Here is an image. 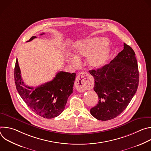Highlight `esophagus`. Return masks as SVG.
Wrapping results in <instances>:
<instances>
[{"mask_svg": "<svg viewBox=\"0 0 151 151\" xmlns=\"http://www.w3.org/2000/svg\"><path fill=\"white\" fill-rule=\"evenodd\" d=\"M91 85V76L87 73L82 72L78 75L75 81V87L81 93L88 90Z\"/></svg>", "mask_w": 151, "mask_h": 151, "instance_id": "esophagus-1", "label": "esophagus"}]
</instances>
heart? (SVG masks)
Instances as JSON below:
<instances>
[{"label": "heart", "instance_id": "b5f03b06", "mask_svg": "<svg viewBox=\"0 0 151 151\" xmlns=\"http://www.w3.org/2000/svg\"><path fill=\"white\" fill-rule=\"evenodd\" d=\"M107 39L93 37L79 41L75 45L76 57L70 58V63L73 66L79 64L78 58L88 57L87 63L91 69H97L103 66L110 55V49L106 45Z\"/></svg>", "mask_w": 151, "mask_h": 151}]
</instances>
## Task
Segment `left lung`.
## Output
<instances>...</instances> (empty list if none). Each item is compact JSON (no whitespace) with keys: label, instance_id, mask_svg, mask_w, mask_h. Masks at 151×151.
Segmentation results:
<instances>
[{"label":"left lung","instance_id":"1","mask_svg":"<svg viewBox=\"0 0 151 151\" xmlns=\"http://www.w3.org/2000/svg\"><path fill=\"white\" fill-rule=\"evenodd\" d=\"M135 55L133 50L124 43V50L109 64L89 70L94 77V90L99 100L90 113L97 119L116 118L126 109L136 93L139 73Z\"/></svg>","mask_w":151,"mask_h":151}]
</instances>
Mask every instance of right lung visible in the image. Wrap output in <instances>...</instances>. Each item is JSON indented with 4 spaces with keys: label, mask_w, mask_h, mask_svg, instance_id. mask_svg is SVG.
Listing matches in <instances>:
<instances>
[{
    "label": "right lung",
    "mask_w": 151,
    "mask_h": 151,
    "mask_svg": "<svg viewBox=\"0 0 151 151\" xmlns=\"http://www.w3.org/2000/svg\"><path fill=\"white\" fill-rule=\"evenodd\" d=\"M35 38L36 37L32 36L27 42ZM75 78V73L61 71L52 81L35 88L30 87L24 83L18 60H16L14 78L17 91L31 110L44 118H53L63 112L69 97L73 93Z\"/></svg>",
    "instance_id": "obj_1"
}]
</instances>
